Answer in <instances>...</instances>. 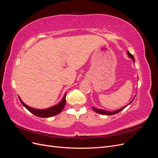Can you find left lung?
Listing matches in <instances>:
<instances>
[{"instance_id": "obj_1", "label": "left lung", "mask_w": 158, "mask_h": 158, "mask_svg": "<svg viewBox=\"0 0 158 158\" xmlns=\"http://www.w3.org/2000/svg\"><path fill=\"white\" fill-rule=\"evenodd\" d=\"M127 55H128V56L130 57V58L133 60V62H135V57L133 56V55H131V52H129L128 51H127ZM136 94L135 95V98H133V99L132 100L131 102H130L128 103V105H127V106H125V107H122V108H121V109H117V110H115V111H107V110H105V109H97V108H95V107H92V109H93V110L94 111H95L96 113H99V114H105V115H113V114H117V113H118V112H120V111H121L122 110H123L124 109H125L126 107H127L128 105H130L132 102H133V100L135 99V97H136Z\"/></svg>"}]
</instances>
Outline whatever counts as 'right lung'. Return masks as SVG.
Returning <instances> with one entry per match:
<instances>
[{
	"label": "right lung",
	"instance_id": "right-lung-1",
	"mask_svg": "<svg viewBox=\"0 0 158 158\" xmlns=\"http://www.w3.org/2000/svg\"><path fill=\"white\" fill-rule=\"evenodd\" d=\"M66 93H65L63 99H61V101L58 104H56L53 106H52L49 108H47V109H35V108L31 107L30 106H27L26 104L23 103L22 101L21 98L19 96H18V98H19V99H20V101L23 106H24L30 112H31L32 114H34V115H35L38 117L47 118V117H53L55 115H56V114H58L59 113H60L62 111V110L63 109V108L65 106V103H66Z\"/></svg>",
	"mask_w": 158,
	"mask_h": 158
}]
</instances>
